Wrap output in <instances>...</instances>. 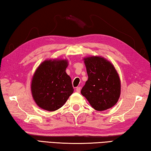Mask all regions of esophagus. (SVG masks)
Listing matches in <instances>:
<instances>
[{
	"instance_id": "obj_1",
	"label": "esophagus",
	"mask_w": 151,
	"mask_h": 151,
	"mask_svg": "<svg viewBox=\"0 0 151 151\" xmlns=\"http://www.w3.org/2000/svg\"><path fill=\"white\" fill-rule=\"evenodd\" d=\"M76 92H78V93H80V91H81V87H78L76 88Z\"/></svg>"
}]
</instances>
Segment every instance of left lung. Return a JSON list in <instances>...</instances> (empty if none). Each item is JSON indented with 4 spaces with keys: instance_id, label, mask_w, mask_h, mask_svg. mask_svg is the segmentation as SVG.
I'll list each match as a JSON object with an SVG mask.
<instances>
[{
    "instance_id": "8db88e82",
    "label": "left lung",
    "mask_w": 151,
    "mask_h": 151,
    "mask_svg": "<svg viewBox=\"0 0 151 151\" xmlns=\"http://www.w3.org/2000/svg\"><path fill=\"white\" fill-rule=\"evenodd\" d=\"M88 80L81 93L94 109L107 110L118 102L120 95V78L113 65L104 58L91 56L84 58Z\"/></svg>"
}]
</instances>
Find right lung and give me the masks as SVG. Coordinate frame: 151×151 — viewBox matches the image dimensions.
Instances as JSON below:
<instances>
[{"instance_id": "obj_1", "label": "right lung", "mask_w": 151, "mask_h": 151, "mask_svg": "<svg viewBox=\"0 0 151 151\" xmlns=\"http://www.w3.org/2000/svg\"><path fill=\"white\" fill-rule=\"evenodd\" d=\"M66 60H45L35 71L31 82L33 99L41 109H59L73 92L72 80L66 73Z\"/></svg>"}]
</instances>
